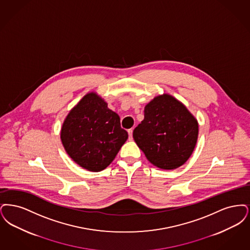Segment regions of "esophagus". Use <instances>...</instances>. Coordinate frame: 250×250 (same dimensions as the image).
I'll use <instances>...</instances> for the list:
<instances>
[{"label": "esophagus", "instance_id": "esophagus-1", "mask_svg": "<svg viewBox=\"0 0 250 250\" xmlns=\"http://www.w3.org/2000/svg\"><path fill=\"white\" fill-rule=\"evenodd\" d=\"M132 129H129L128 130V133H129V139L132 140Z\"/></svg>", "mask_w": 250, "mask_h": 250}]
</instances>
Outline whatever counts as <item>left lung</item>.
Instances as JSON below:
<instances>
[{
  "label": "left lung",
  "instance_id": "left-lung-1",
  "mask_svg": "<svg viewBox=\"0 0 250 250\" xmlns=\"http://www.w3.org/2000/svg\"><path fill=\"white\" fill-rule=\"evenodd\" d=\"M198 132V121L184 104L172 95L163 94L146 105L145 119L132 136L153 165L173 170L191 156Z\"/></svg>",
  "mask_w": 250,
  "mask_h": 250
}]
</instances>
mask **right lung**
Segmentation results:
<instances>
[{
	"instance_id": "add662e5",
	"label": "right lung",
	"mask_w": 250,
	"mask_h": 250,
	"mask_svg": "<svg viewBox=\"0 0 250 250\" xmlns=\"http://www.w3.org/2000/svg\"><path fill=\"white\" fill-rule=\"evenodd\" d=\"M61 139L70 158L84 169L100 172L116 158L128 139L120 116L104 99L89 92L67 115Z\"/></svg>"
}]
</instances>
